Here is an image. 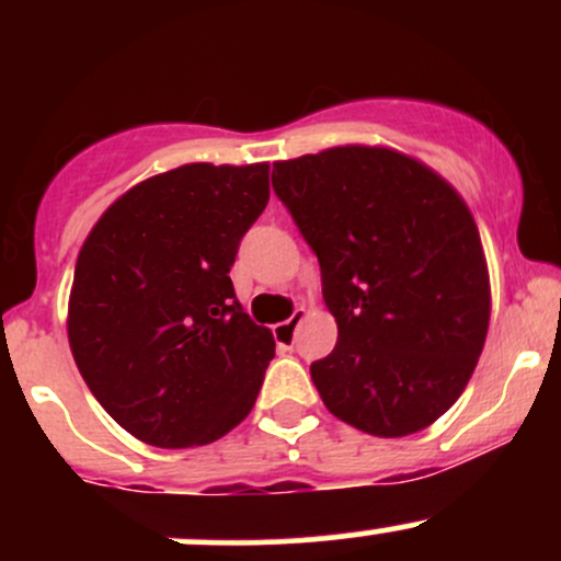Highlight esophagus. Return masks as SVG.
<instances>
[{
	"instance_id": "34e87169",
	"label": "esophagus",
	"mask_w": 561,
	"mask_h": 561,
	"mask_svg": "<svg viewBox=\"0 0 561 561\" xmlns=\"http://www.w3.org/2000/svg\"><path fill=\"white\" fill-rule=\"evenodd\" d=\"M306 308H298V311L293 313L287 321H279V324H274V340L276 345L282 347V351H289V347L295 345V334H298V327L306 321Z\"/></svg>"
}]
</instances>
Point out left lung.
Listing matches in <instances>:
<instances>
[{
	"label": "left lung",
	"mask_w": 561,
	"mask_h": 561,
	"mask_svg": "<svg viewBox=\"0 0 561 561\" xmlns=\"http://www.w3.org/2000/svg\"><path fill=\"white\" fill-rule=\"evenodd\" d=\"M274 192L321 266L337 345L311 364L337 420L377 437L430 427L472 377L491 276L465 197L422 160L343 145L276 160Z\"/></svg>",
	"instance_id": "8db88e82"
}]
</instances>
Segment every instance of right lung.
<instances>
[{
    "instance_id": "obj_1",
    "label": "right lung",
    "mask_w": 561,
    "mask_h": 561,
    "mask_svg": "<svg viewBox=\"0 0 561 561\" xmlns=\"http://www.w3.org/2000/svg\"><path fill=\"white\" fill-rule=\"evenodd\" d=\"M268 203V163H186L124 192L83 240L68 343L126 433L195 448L253 409L274 334L250 321L229 268Z\"/></svg>"
}]
</instances>
